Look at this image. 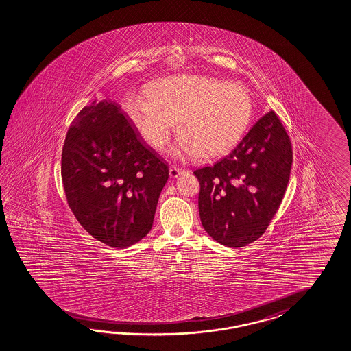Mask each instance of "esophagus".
<instances>
[{"instance_id":"obj_1","label":"esophagus","mask_w":351,"mask_h":351,"mask_svg":"<svg viewBox=\"0 0 351 351\" xmlns=\"http://www.w3.org/2000/svg\"><path fill=\"white\" fill-rule=\"evenodd\" d=\"M182 172H184V170L180 169V167H176V166H170V176L172 178V179H176V178H179Z\"/></svg>"}]
</instances>
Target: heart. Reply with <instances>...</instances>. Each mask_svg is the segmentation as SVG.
<instances>
[{
  "label": "heart",
  "instance_id": "b5f03b06",
  "mask_svg": "<svg viewBox=\"0 0 351 351\" xmlns=\"http://www.w3.org/2000/svg\"><path fill=\"white\" fill-rule=\"evenodd\" d=\"M147 98H130L125 114L145 145L162 151L176 123L181 135L176 154L212 160L247 133L254 114L253 99L241 86L203 76L184 75L158 82Z\"/></svg>",
  "mask_w": 351,
  "mask_h": 351
}]
</instances>
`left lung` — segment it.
Returning <instances> with one entry per match:
<instances>
[{
  "mask_svg": "<svg viewBox=\"0 0 351 351\" xmlns=\"http://www.w3.org/2000/svg\"><path fill=\"white\" fill-rule=\"evenodd\" d=\"M291 165L290 138L269 111L226 156L194 171L200 221L209 237L228 247L262 237L284 199Z\"/></svg>",
  "mask_w": 351,
  "mask_h": 351,
  "instance_id": "obj_1",
  "label": "left lung"
}]
</instances>
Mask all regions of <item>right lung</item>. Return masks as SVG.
<instances>
[{"label": "right lung", "instance_id": "obj_1", "mask_svg": "<svg viewBox=\"0 0 351 351\" xmlns=\"http://www.w3.org/2000/svg\"><path fill=\"white\" fill-rule=\"evenodd\" d=\"M67 204L92 237L130 247L151 231L169 166L143 144L111 101H93L73 120L61 157Z\"/></svg>", "mask_w": 351, "mask_h": 351}]
</instances>
